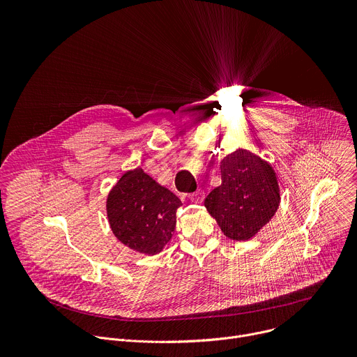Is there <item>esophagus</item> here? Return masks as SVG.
<instances>
[{
  "mask_svg": "<svg viewBox=\"0 0 357 357\" xmlns=\"http://www.w3.org/2000/svg\"><path fill=\"white\" fill-rule=\"evenodd\" d=\"M203 197H205V193H203L202 189H197L196 192H193V193L189 195V199H190L192 202H195V203H200V202L203 200Z\"/></svg>",
  "mask_w": 357,
  "mask_h": 357,
  "instance_id": "34e87169",
  "label": "esophagus"
}]
</instances>
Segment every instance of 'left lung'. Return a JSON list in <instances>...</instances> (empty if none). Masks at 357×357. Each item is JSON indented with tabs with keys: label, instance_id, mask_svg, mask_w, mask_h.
Returning <instances> with one entry per match:
<instances>
[{
	"label": "left lung",
	"instance_id": "obj_1",
	"mask_svg": "<svg viewBox=\"0 0 357 357\" xmlns=\"http://www.w3.org/2000/svg\"><path fill=\"white\" fill-rule=\"evenodd\" d=\"M222 183L205 199V206L222 231L233 240H248L278 209L275 172L245 149H237L220 164Z\"/></svg>",
	"mask_w": 357,
	"mask_h": 357
}]
</instances>
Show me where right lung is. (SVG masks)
Listing matches in <instances>:
<instances>
[{"mask_svg": "<svg viewBox=\"0 0 357 357\" xmlns=\"http://www.w3.org/2000/svg\"><path fill=\"white\" fill-rule=\"evenodd\" d=\"M181 205L178 196L137 168L126 172L112 189L107 216L123 244L144 254H157L172 237Z\"/></svg>", "mask_w": 357, "mask_h": 357, "instance_id": "obj_1", "label": "right lung"}]
</instances>
